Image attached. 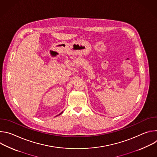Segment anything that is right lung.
I'll return each mask as SVG.
<instances>
[{"label": "right lung", "instance_id": "1", "mask_svg": "<svg viewBox=\"0 0 157 157\" xmlns=\"http://www.w3.org/2000/svg\"><path fill=\"white\" fill-rule=\"evenodd\" d=\"M62 113H63V112H62V113H60V114H59V115H60V114H62Z\"/></svg>", "mask_w": 157, "mask_h": 157}]
</instances>
